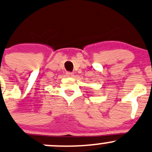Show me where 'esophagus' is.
Wrapping results in <instances>:
<instances>
[{
	"mask_svg": "<svg viewBox=\"0 0 152 152\" xmlns=\"http://www.w3.org/2000/svg\"><path fill=\"white\" fill-rule=\"evenodd\" d=\"M66 76L67 77H72V76H73V73H71V72H67Z\"/></svg>",
	"mask_w": 152,
	"mask_h": 152,
	"instance_id": "obj_1",
	"label": "esophagus"
}]
</instances>
